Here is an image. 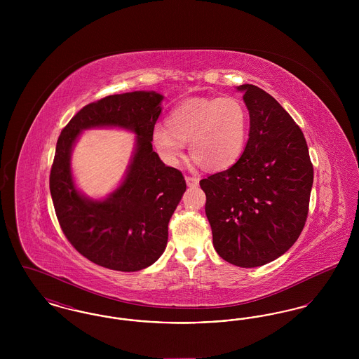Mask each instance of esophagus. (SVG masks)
I'll return each instance as SVG.
<instances>
[{
	"mask_svg": "<svg viewBox=\"0 0 359 359\" xmlns=\"http://www.w3.org/2000/svg\"><path fill=\"white\" fill-rule=\"evenodd\" d=\"M186 182H187L188 187H196L199 184V179L194 177V176H186Z\"/></svg>",
	"mask_w": 359,
	"mask_h": 359,
	"instance_id": "34e87169",
	"label": "esophagus"
}]
</instances>
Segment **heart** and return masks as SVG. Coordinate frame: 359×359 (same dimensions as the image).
<instances>
[{
	"mask_svg": "<svg viewBox=\"0 0 359 359\" xmlns=\"http://www.w3.org/2000/svg\"><path fill=\"white\" fill-rule=\"evenodd\" d=\"M248 111L236 97L196 98L173 107L167 126H154V147L170 165L179 164L188 144L189 157L207 171L238 160L248 135Z\"/></svg>",
	"mask_w": 359,
	"mask_h": 359,
	"instance_id": "heart-1",
	"label": "heart"
}]
</instances>
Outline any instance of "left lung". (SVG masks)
Wrapping results in <instances>:
<instances>
[{
  "label": "left lung",
  "mask_w": 359,
  "mask_h": 359,
  "mask_svg": "<svg viewBox=\"0 0 359 359\" xmlns=\"http://www.w3.org/2000/svg\"><path fill=\"white\" fill-rule=\"evenodd\" d=\"M250 132L238 161L201 180L212 243L224 261L256 268L283 256L307 221L313 167L302 129L271 94L239 86Z\"/></svg>",
  "instance_id": "8db88e82"
}]
</instances>
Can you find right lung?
Masks as SVG:
<instances>
[{
    "mask_svg": "<svg viewBox=\"0 0 359 359\" xmlns=\"http://www.w3.org/2000/svg\"><path fill=\"white\" fill-rule=\"evenodd\" d=\"M163 97L154 91L109 95L86 104L63 128L56 142L50 191L56 218L69 243L91 262L120 272H137L163 255L168 223L184 191L183 173L167 167L152 148ZM121 126L137 135V154L121 188L94 203L75 189L69 154L81 130Z\"/></svg>",
    "mask_w": 359,
    "mask_h": 359,
    "instance_id": "right-lung-1",
    "label": "right lung"
}]
</instances>
